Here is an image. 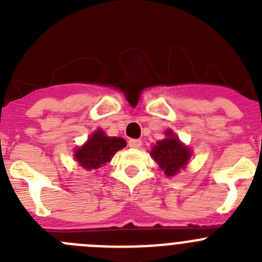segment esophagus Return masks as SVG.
Wrapping results in <instances>:
<instances>
[{"label": "esophagus", "instance_id": "34e87169", "mask_svg": "<svg viewBox=\"0 0 262 262\" xmlns=\"http://www.w3.org/2000/svg\"><path fill=\"white\" fill-rule=\"evenodd\" d=\"M140 145H142V140H139V139H129L128 140V147L140 148Z\"/></svg>", "mask_w": 262, "mask_h": 262}]
</instances>
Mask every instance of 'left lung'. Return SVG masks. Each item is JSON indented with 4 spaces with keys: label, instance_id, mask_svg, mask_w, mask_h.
<instances>
[{
    "label": "left lung",
    "instance_id": "left-lung-1",
    "mask_svg": "<svg viewBox=\"0 0 262 262\" xmlns=\"http://www.w3.org/2000/svg\"><path fill=\"white\" fill-rule=\"evenodd\" d=\"M165 135V139L159 140L154 145L151 156L163 169L166 177H172L187 165L191 151L178 140L172 129H166Z\"/></svg>",
    "mask_w": 262,
    "mask_h": 262
}]
</instances>
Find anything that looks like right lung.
Instances as JSON below:
<instances>
[{
    "instance_id": "right-lung-1",
    "label": "right lung",
    "mask_w": 262,
    "mask_h": 262,
    "mask_svg": "<svg viewBox=\"0 0 262 262\" xmlns=\"http://www.w3.org/2000/svg\"><path fill=\"white\" fill-rule=\"evenodd\" d=\"M126 147V140L115 136H107L105 131L98 128L93 135L88 139L82 147L75 151V159L86 170L98 169L106 163H110L119 149Z\"/></svg>"
}]
</instances>
